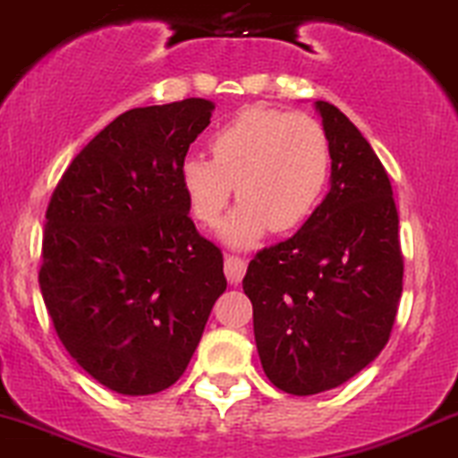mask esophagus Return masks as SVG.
<instances>
[{
	"instance_id": "obj_1",
	"label": "esophagus",
	"mask_w": 458,
	"mask_h": 458,
	"mask_svg": "<svg viewBox=\"0 0 458 458\" xmlns=\"http://www.w3.org/2000/svg\"><path fill=\"white\" fill-rule=\"evenodd\" d=\"M245 269H248V263H245L241 256L234 254H225L224 259V271H225V278H228L230 284H239L243 280Z\"/></svg>"
}]
</instances>
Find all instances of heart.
<instances>
[{
  "label": "heart",
  "instance_id": "heart-1",
  "mask_svg": "<svg viewBox=\"0 0 458 458\" xmlns=\"http://www.w3.org/2000/svg\"><path fill=\"white\" fill-rule=\"evenodd\" d=\"M208 148L210 160H182L180 189L204 225L221 217L237 189L241 204L219 228L233 248H250L269 228L289 233L318 208L328 182L330 145L310 114L250 106L219 125Z\"/></svg>",
  "mask_w": 458,
  "mask_h": 458
}]
</instances>
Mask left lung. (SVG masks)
I'll use <instances>...</instances> for the list:
<instances>
[{
  "mask_svg": "<svg viewBox=\"0 0 458 458\" xmlns=\"http://www.w3.org/2000/svg\"><path fill=\"white\" fill-rule=\"evenodd\" d=\"M330 145V191L291 239L250 260L243 291L265 374L291 395L344 385L389 341L402 295L398 210L368 139L315 102Z\"/></svg>",
  "mask_w": 458,
  "mask_h": 458,
  "instance_id": "1",
  "label": "left lung"
}]
</instances>
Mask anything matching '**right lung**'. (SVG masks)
I'll use <instances>...</instances> for the list:
<instances>
[{
	"label": "right lung",
	"mask_w": 458,
	"mask_h": 458,
	"mask_svg": "<svg viewBox=\"0 0 458 458\" xmlns=\"http://www.w3.org/2000/svg\"><path fill=\"white\" fill-rule=\"evenodd\" d=\"M215 104L189 98L119 114L82 149L45 213L38 284L58 339L123 395L172 386L225 291L224 256L180 189Z\"/></svg>",
	"instance_id": "1"
}]
</instances>
